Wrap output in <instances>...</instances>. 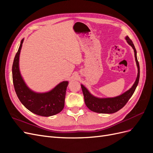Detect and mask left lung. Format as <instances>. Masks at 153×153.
I'll return each instance as SVG.
<instances>
[{
  "label": "left lung",
  "mask_w": 153,
  "mask_h": 153,
  "mask_svg": "<svg viewBox=\"0 0 153 153\" xmlns=\"http://www.w3.org/2000/svg\"><path fill=\"white\" fill-rule=\"evenodd\" d=\"M125 39L126 40L128 45L133 48L135 53V58L138 69V73L136 80L130 89L126 91L122 94L113 97V98H98V97L92 95L87 88L81 84V87L84 96V101L86 106L92 112L100 114H113L117 112L121 109L126 104L128 100L130 99L135 92L138 85L140 78V66L138 62L137 57V50L135 48L132 41L129 38L128 36H126Z\"/></svg>",
  "instance_id": "8db88e82"
}]
</instances>
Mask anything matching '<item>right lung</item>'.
<instances>
[{
	"instance_id": "add662e5",
	"label": "right lung",
	"mask_w": 153,
	"mask_h": 153,
	"mask_svg": "<svg viewBox=\"0 0 153 153\" xmlns=\"http://www.w3.org/2000/svg\"><path fill=\"white\" fill-rule=\"evenodd\" d=\"M24 39H22L15 55L12 67L13 81L16 95L26 108L36 115L52 116L64 108L68 81L60 82L52 89L45 92H37L27 86L20 71V51Z\"/></svg>"
}]
</instances>
